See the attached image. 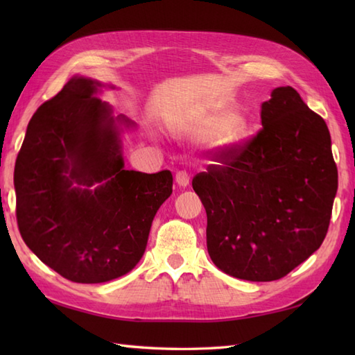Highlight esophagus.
<instances>
[{
    "mask_svg": "<svg viewBox=\"0 0 355 355\" xmlns=\"http://www.w3.org/2000/svg\"><path fill=\"white\" fill-rule=\"evenodd\" d=\"M175 183H177L180 187L189 186V173L184 172V171H178V172L175 173Z\"/></svg>",
    "mask_w": 355,
    "mask_h": 355,
    "instance_id": "obj_1",
    "label": "esophagus"
}]
</instances>
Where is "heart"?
<instances>
[{
  "mask_svg": "<svg viewBox=\"0 0 355 355\" xmlns=\"http://www.w3.org/2000/svg\"><path fill=\"white\" fill-rule=\"evenodd\" d=\"M195 139H207L215 134V143L224 150L238 149L247 140L250 126L247 119L230 107H216L206 111L191 125Z\"/></svg>",
  "mask_w": 355,
  "mask_h": 355,
  "instance_id": "heart-1",
  "label": "heart"
}]
</instances>
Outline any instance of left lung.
<instances>
[{"label":"left lung","mask_w":355,"mask_h":355,"mask_svg":"<svg viewBox=\"0 0 355 355\" xmlns=\"http://www.w3.org/2000/svg\"><path fill=\"white\" fill-rule=\"evenodd\" d=\"M262 130L220 150L192 187L207 214V252L224 273L276 281L318 250L337 192L328 126L296 89L279 87L261 107Z\"/></svg>","instance_id":"8db88e82"}]
</instances>
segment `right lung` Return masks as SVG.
Returning a JSON list of instances; mask_svg holds the SVG:
<instances>
[{"label": "right lung", "mask_w": 355, "mask_h": 355, "mask_svg": "<svg viewBox=\"0 0 355 355\" xmlns=\"http://www.w3.org/2000/svg\"><path fill=\"white\" fill-rule=\"evenodd\" d=\"M103 87L73 76L30 119L15 163L22 239L45 266L79 284L108 282L137 266L172 193L171 171L125 169L120 134L135 123L112 116L99 99Z\"/></svg>", "instance_id": "1"}]
</instances>
